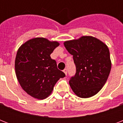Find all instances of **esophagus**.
Listing matches in <instances>:
<instances>
[{"instance_id": "esophagus-1", "label": "esophagus", "mask_w": 123, "mask_h": 123, "mask_svg": "<svg viewBox=\"0 0 123 123\" xmlns=\"http://www.w3.org/2000/svg\"><path fill=\"white\" fill-rule=\"evenodd\" d=\"M63 71H64V73H65V75H67V73H68V72H67V69H64L63 70Z\"/></svg>"}]
</instances>
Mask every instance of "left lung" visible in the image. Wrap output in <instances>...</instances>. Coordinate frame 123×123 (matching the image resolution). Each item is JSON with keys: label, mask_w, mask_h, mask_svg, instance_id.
I'll list each match as a JSON object with an SVG mask.
<instances>
[{"label": "left lung", "mask_w": 123, "mask_h": 123, "mask_svg": "<svg viewBox=\"0 0 123 123\" xmlns=\"http://www.w3.org/2000/svg\"><path fill=\"white\" fill-rule=\"evenodd\" d=\"M64 46L73 55L76 73L69 86L79 97H91L101 89L109 77L111 61L109 48L92 36L65 41Z\"/></svg>", "instance_id": "8db88e82"}]
</instances>
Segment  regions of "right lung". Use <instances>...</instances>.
Wrapping results in <instances>:
<instances>
[{
  "label": "right lung",
  "instance_id": "obj_1",
  "mask_svg": "<svg viewBox=\"0 0 123 123\" xmlns=\"http://www.w3.org/2000/svg\"><path fill=\"white\" fill-rule=\"evenodd\" d=\"M59 45L43 37L30 39L18 49L15 59V72L22 89L37 99H44L52 92L56 82L66 76L50 57Z\"/></svg>",
  "mask_w": 123,
  "mask_h": 123
}]
</instances>
